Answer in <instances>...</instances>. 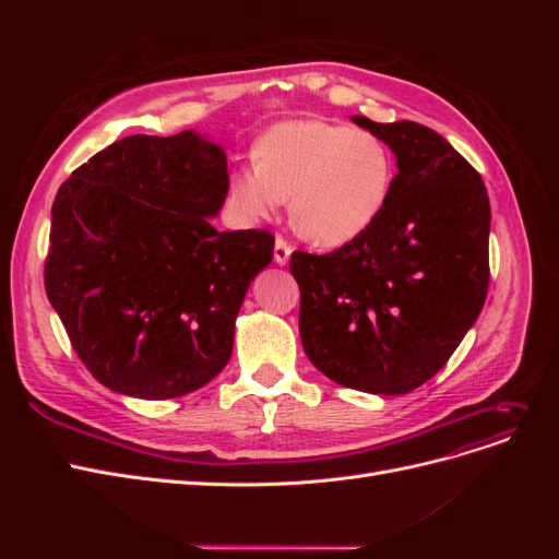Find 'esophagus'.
<instances>
[{"label": "esophagus", "mask_w": 559, "mask_h": 559, "mask_svg": "<svg viewBox=\"0 0 559 559\" xmlns=\"http://www.w3.org/2000/svg\"><path fill=\"white\" fill-rule=\"evenodd\" d=\"M273 253H275V261H277L280 265H286V263H289V259H292V245L286 242L284 238H277Z\"/></svg>", "instance_id": "esophagus-1"}]
</instances>
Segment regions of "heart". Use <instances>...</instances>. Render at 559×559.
<instances>
[{"mask_svg": "<svg viewBox=\"0 0 559 559\" xmlns=\"http://www.w3.org/2000/svg\"><path fill=\"white\" fill-rule=\"evenodd\" d=\"M253 158L230 177L233 205L259 222L289 200L294 228L319 247L364 238L394 193L396 160L373 130L286 118L261 134Z\"/></svg>", "mask_w": 559, "mask_h": 559, "instance_id": "b5f03b06", "label": "heart"}]
</instances>
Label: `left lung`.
Wrapping results in <instances>:
<instances>
[{
    "label": "left lung",
    "mask_w": 559,
    "mask_h": 559,
    "mask_svg": "<svg viewBox=\"0 0 559 559\" xmlns=\"http://www.w3.org/2000/svg\"><path fill=\"white\" fill-rule=\"evenodd\" d=\"M352 121L392 148L394 193L364 238L324 257L292 253L300 341L337 384L408 394L448 364L483 310L489 198L480 175L431 128Z\"/></svg>",
    "instance_id": "left-lung-1"
}]
</instances>
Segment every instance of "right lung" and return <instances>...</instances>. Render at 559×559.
Returning a JSON list of instances; mask_svg holds the SVG:
<instances>
[{
	"label": "right lung",
	"mask_w": 559,
	"mask_h": 559,
	"mask_svg": "<svg viewBox=\"0 0 559 559\" xmlns=\"http://www.w3.org/2000/svg\"><path fill=\"white\" fill-rule=\"evenodd\" d=\"M224 148L132 134L72 173L50 210L44 284L79 359L111 392L177 399L222 373L267 230L218 233Z\"/></svg>",
	"instance_id": "1"
}]
</instances>
